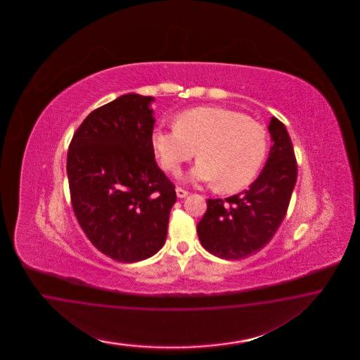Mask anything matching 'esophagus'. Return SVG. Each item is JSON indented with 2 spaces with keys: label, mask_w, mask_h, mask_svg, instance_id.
<instances>
[{
  "label": "esophagus",
  "mask_w": 360,
  "mask_h": 360,
  "mask_svg": "<svg viewBox=\"0 0 360 360\" xmlns=\"http://www.w3.org/2000/svg\"><path fill=\"white\" fill-rule=\"evenodd\" d=\"M175 193H176V196H178V198H181V199L188 195V193H187L186 190H184V188H181V187H176V188H175Z\"/></svg>",
  "instance_id": "obj_1"
}]
</instances>
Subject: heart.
Wrapping results in <instances>:
<instances>
[{
    "mask_svg": "<svg viewBox=\"0 0 360 360\" xmlns=\"http://www.w3.org/2000/svg\"><path fill=\"white\" fill-rule=\"evenodd\" d=\"M150 145L160 164L172 173L196 152L199 160L188 178L215 184L220 193H233L259 174L266 157L268 134L262 124L238 110L196 107L179 113L173 129L154 128Z\"/></svg>",
    "mask_w": 360,
    "mask_h": 360,
    "instance_id": "1",
    "label": "heart"
}]
</instances>
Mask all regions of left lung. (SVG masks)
<instances>
[{
    "mask_svg": "<svg viewBox=\"0 0 360 360\" xmlns=\"http://www.w3.org/2000/svg\"><path fill=\"white\" fill-rule=\"evenodd\" d=\"M272 146L257 179L238 195L208 199L196 232L206 251L239 260L260 251L283 223L297 181L293 143L276 117L268 125Z\"/></svg>",
    "mask_w": 360,
    "mask_h": 360,
    "instance_id": "left-lung-1",
    "label": "left lung"
}]
</instances>
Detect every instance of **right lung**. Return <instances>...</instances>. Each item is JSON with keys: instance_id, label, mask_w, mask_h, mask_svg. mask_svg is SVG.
Masks as SVG:
<instances>
[{"instance_id": "obj_1", "label": "right lung", "mask_w": 360, "mask_h": 360, "mask_svg": "<svg viewBox=\"0 0 360 360\" xmlns=\"http://www.w3.org/2000/svg\"><path fill=\"white\" fill-rule=\"evenodd\" d=\"M152 96L127 94L95 109L67 154L72 208L98 251L142 262L164 247L174 185L154 161Z\"/></svg>"}]
</instances>
